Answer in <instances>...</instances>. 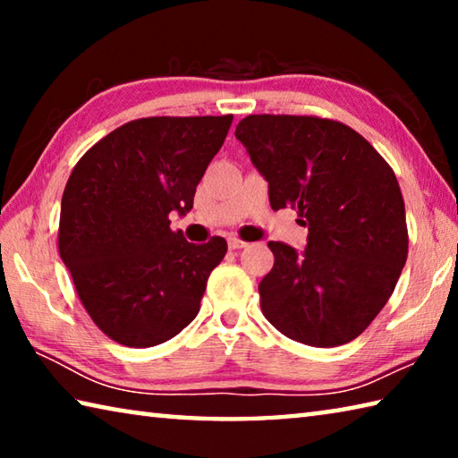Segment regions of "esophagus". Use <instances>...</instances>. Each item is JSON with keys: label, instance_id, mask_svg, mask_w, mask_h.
Instances as JSON below:
<instances>
[{"label": "esophagus", "instance_id": "obj_1", "mask_svg": "<svg viewBox=\"0 0 458 458\" xmlns=\"http://www.w3.org/2000/svg\"><path fill=\"white\" fill-rule=\"evenodd\" d=\"M228 246H230V250H240V248H246V242H244V240L236 238V236H230Z\"/></svg>", "mask_w": 458, "mask_h": 458}]
</instances>
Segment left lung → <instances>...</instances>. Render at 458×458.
<instances>
[{
	"instance_id": "1",
	"label": "left lung",
	"mask_w": 458,
	"mask_h": 458,
	"mask_svg": "<svg viewBox=\"0 0 458 458\" xmlns=\"http://www.w3.org/2000/svg\"><path fill=\"white\" fill-rule=\"evenodd\" d=\"M268 182L273 210L293 208L305 250L268 242L275 265L260 309L289 339L335 347L368 329L408 257L404 198L387 161L358 131L313 114H248L236 125Z\"/></svg>"
}]
</instances>
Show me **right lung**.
I'll return each mask as SVG.
<instances>
[{
  "mask_svg": "<svg viewBox=\"0 0 458 458\" xmlns=\"http://www.w3.org/2000/svg\"><path fill=\"white\" fill-rule=\"evenodd\" d=\"M224 117L129 121L82 155L60 206L58 252L90 319L127 347H153L196 319L226 240L191 244L185 214L232 125Z\"/></svg>",
  "mask_w": 458,
  "mask_h": 458,
  "instance_id": "right-lung-1",
  "label": "right lung"
}]
</instances>
